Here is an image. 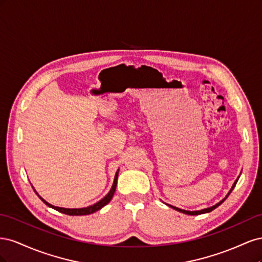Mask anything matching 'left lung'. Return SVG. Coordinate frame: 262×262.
Here are the masks:
<instances>
[{"instance_id":"1","label":"left lung","mask_w":262,"mask_h":262,"mask_svg":"<svg viewBox=\"0 0 262 262\" xmlns=\"http://www.w3.org/2000/svg\"><path fill=\"white\" fill-rule=\"evenodd\" d=\"M238 178H239V176H238ZM238 178H237V179L235 180V182H234V184H233V187L231 188V190H229V192L227 193V195L224 198V199L222 200V201H220L219 203H216L215 205H213V207H211V208H207V209H203V210H200V211H186V210H181V209H179V208H176V207H172V205H170V204H167V205H168V207L172 208L173 210L179 211V212H181V213L188 214V215H199V214H203V213H209V212L213 211L214 209H216V208L219 207V205H221L222 203H223V202L226 200V198L229 195V193H231V192L233 191V189L235 188V186H236V184H237V181H238Z\"/></svg>"}]
</instances>
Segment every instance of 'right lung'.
I'll return each mask as SVG.
<instances>
[{
	"label": "right lung",
	"mask_w": 262,
	"mask_h": 262,
	"mask_svg": "<svg viewBox=\"0 0 262 262\" xmlns=\"http://www.w3.org/2000/svg\"><path fill=\"white\" fill-rule=\"evenodd\" d=\"M118 173H119V169H118V170H117V172H116V175H115V180H114V184H113V187H112V189H110V191L108 192V194H107L106 196L102 198V199H101L100 201H98L97 203H95V204H93V205H90V207H87V208H81V209H67V208L54 207V205H52V204H50V203L47 202L46 200H43L42 198L36 192V190H35L34 188H33V189L35 190V192L37 193V195H38L39 198H40V199L43 201V203H46L47 205H48V207H50V208H52V209H54V210H57V211H59V212H61V213L68 214V215H89V214H92V213H94V212H96V211L100 210L101 208H104L105 205H106V204H108V203L110 202V200L113 199L114 193H115V191H116V187H117Z\"/></svg>",
	"instance_id": "obj_1"
}]
</instances>
